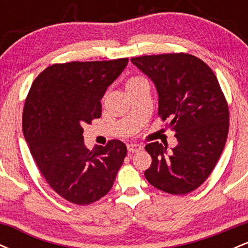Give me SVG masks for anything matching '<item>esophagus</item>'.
Here are the masks:
<instances>
[{
  "mask_svg": "<svg viewBox=\"0 0 248 248\" xmlns=\"http://www.w3.org/2000/svg\"><path fill=\"white\" fill-rule=\"evenodd\" d=\"M127 149L129 153H138L140 150L143 149V147L141 144H136V143H129L127 144Z\"/></svg>",
  "mask_w": 248,
  "mask_h": 248,
  "instance_id": "esophagus-1",
  "label": "esophagus"
}]
</instances>
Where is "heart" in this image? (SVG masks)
Segmentation results:
<instances>
[{
    "label": "heart",
    "mask_w": 248,
    "mask_h": 248,
    "mask_svg": "<svg viewBox=\"0 0 248 248\" xmlns=\"http://www.w3.org/2000/svg\"><path fill=\"white\" fill-rule=\"evenodd\" d=\"M142 80H144V79L141 78V77H133V78L128 79V81H127V84H126V87H129V86H132V85L138 84V82H140Z\"/></svg>",
    "instance_id": "obj_1"
}]
</instances>
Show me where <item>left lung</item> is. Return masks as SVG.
<instances>
[{"label": "left lung", "instance_id": "obj_1", "mask_svg": "<svg viewBox=\"0 0 248 248\" xmlns=\"http://www.w3.org/2000/svg\"><path fill=\"white\" fill-rule=\"evenodd\" d=\"M130 62L155 85L158 115L170 119L178 143L146 146L152 166L144 171L153 186L186 195L201 186L217 164L229 133V107L213 71L187 53L142 56Z\"/></svg>", "mask_w": 248, "mask_h": 248}]
</instances>
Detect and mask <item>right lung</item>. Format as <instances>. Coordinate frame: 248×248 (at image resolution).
Returning a JSON list of instances; mask_svg holds the SVG:
<instances>
[{
  "label": "right lung",
  "instance_id": "right-lung-1",
  "mask_svg": "<svg viewBox=\"0 0 248 248\" xmlns=\"http://www.w3.org/2000/svg\"><path fill=\"white\" fill-rule=\"evenodd\" d=\"M127 64V58L55 64L30 88L24 138L43 177L71 203L87 205L104 197L126 157V144L119 140L87 149L82 127L100 118V100Z\"/></svg>",
  "mask_w": 248,
  "mask_h": 248
}]
</instances>
